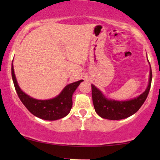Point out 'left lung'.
I'll list each match as a JSON object with an SVG mask.
<instances>
[{"instance_id":"obj_1","label":"left lung","mask_w":160,"mask_h":160,"mask_svg":"<svg viewBox=\"0 0 160 160\" xmlns=\"http://www.w3.org/2000/svg\"><path fill=\"white\" fill-rule=\"evenodd\" d=\"M151 67V65H150ZM152 80V68L150 69L149 82L147 88L141 95L134 99L126 101L108 100L97 87L92 84V96L96 113L103 119L119 120L134 114L139 110L147 98Z\"/></svg>"}]
</instances>
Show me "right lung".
<instances>
[{
  "mask_svg": "<svg viewBox=\"0 0 160 160\" xmlns=\"http://www.w3.org/2000/svg\"><path fill=\"white\" fill-rule=\"evenodd\" d=\"M12 76L17 95L32 114L40 119L53 121L66 117L73 106L72 95L83 80L68 84L60 95L49 100H36L23 92L17 84L14 67L12 65Z\"/></svg>",
  "mask_w": 160,
  "mask_h": 160,
  "instance_id": "1",
  "label": "right lung"
}]
</instances>
